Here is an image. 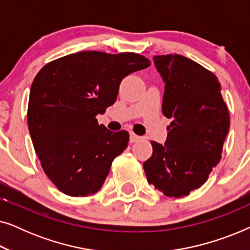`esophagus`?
<instances>
[{"label":"esophagus","mask_w":250,"mask_h":250,"mask_svg":"<svg viewBox=\"0 0 250 250\" xmlns=\"http://www.w3.org/2000/svg\"><path fill=\"white\" fill-rule=\"evenodd\" d=\"M141 139H142L141 136L136 135V134H134V133H131V134H129V141H131V143L138 142V141H140V140H141Z\"/></svg>","instance_id":"1"}]
</instances>
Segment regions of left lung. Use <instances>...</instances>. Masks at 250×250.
<instances>
[{"mask_svg": "<svg viewBox=\"0 0 250 250\" xmlns=\"http://www.w3.org/2000/svg\"><path fill=\"white\" fill-rule=\"evenodd\" d=\"M165 83L163 114L172 119L165 145L151 142L146 180L167 197H184L206 182L220 163L230 114L217 77L180 54L155 56Z\"/></svg>", "mask_w": 250, "mask_h": 250, "instance_id": "obj_1", "label": "left lung"}]
</instances>
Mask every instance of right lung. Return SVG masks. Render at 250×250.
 Listing matches in <instances>:
<instances>
[{
	"label": "right lung",
	"mask_w": 250,
	"mask_h": 250,
	"mask_svg": "<svg viewBox=\"0 0 250 250\" xmlns=\"http://www.w3.org/2000/svg\"><path fill=\"white\" fill-rule=\"evenodd\" d=\"M150 66L138 53L83 51L46 63L30 87L27 122L36 155L61 192L85 197L101 189L128 133L95 118L117 99L123 78Z\"/></svg>",
	"instance_id": "1"
}]
</instances>
